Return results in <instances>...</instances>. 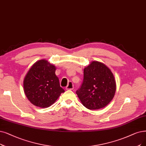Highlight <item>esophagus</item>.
Segmentation results:
<instances>
[{"label":"esophagus","instance_id":"1","mask_svg":"<svg viewBox=\"0 0 146 146\" xmlns=\"http://www.w3.org/2000/svg\"><path fill=\"white\" fill-rule=\"evenodd\" d=\"M74 89V84L73 83L70 81V82L68 83V86L66 87V90H72Z\"/></svg>","mask_w":146,"mask_h":146}]
</instances>
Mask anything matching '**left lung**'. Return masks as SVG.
<instances>
[{
	"instance_id": "left-lung-1",
	"label": "left lung",
	"mask_w": 146,
	"mask_h": 146,
	"mask_svg": "<svg viewBox=\"0 0 146 146\" xmlns=\"http://www.w3.org/2000/svg\"><path fill=\"white\" fill-rule=\"evenodd\" d=\"M115 90V80L110 69L102 62L92 61L84 69L83 82L76 93L86 108L95 110L107 106Z\"/></svg>"
}]
</instances>
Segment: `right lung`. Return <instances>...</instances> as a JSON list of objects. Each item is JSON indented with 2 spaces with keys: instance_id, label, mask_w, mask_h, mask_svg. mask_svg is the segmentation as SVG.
<instances>
[{
  "instance_id": "right-lung-1",
  "label": "right lung",
  "mask_w": 146,
  "mask_h": 146,
  "mask_svg": "<svg viewBox=\"0 0 146 146\" xmlns=\"http://www.w3.org/2000/svg\"><path fill=\"white\" fill-rule=\"evenodd\" d=\"M56 68L45 59L36 61L29 69L23 81L28 100L42 108L50 107L65 92L55 74Z\"/></svg>"
}]
</instances>
